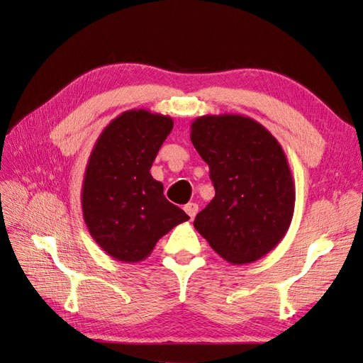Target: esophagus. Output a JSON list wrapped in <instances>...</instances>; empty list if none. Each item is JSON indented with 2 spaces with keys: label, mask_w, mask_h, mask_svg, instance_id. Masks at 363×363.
<instances>
[{
  "label": "esophagus",
  "mask_w": 363,
  "mask_h": 363,
  "mask_svg": "<svg viewBox=\"0 0 363 363\" xmlns=\"http://www.w3.org/2000/svg\"><path fill=\"white\" fill-rule=\"evenodd\" d=\"M184 212L188 213L191 218H195V215L199 213V204L196 203H188L184 206Z\"/></svg>",
  "instance_id": "1"
}]
</instances>
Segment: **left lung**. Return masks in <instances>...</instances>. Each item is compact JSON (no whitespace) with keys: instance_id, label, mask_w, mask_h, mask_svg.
Instances as JSON below:
<instances>
[{"instance_id":"1","label":"left lung","mask_w":363,"mask_h":363,"mask_svg":"<svg viewBox=\"0 0 363 363\" xmlns=\"http://www.w3.org/2000/svg\"><path fill=\"white\" fill-rule=\"evenodd\" d=\"M191 140L211 169L213 200L194 227L233 265L256 262L279 245L294 216L295 184L286 155L269 131L242 115H204Z\"/></svg>"}]
</instances>
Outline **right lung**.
<instances>
[{
    "label": "right lung",
    "mask_w": 363,
    "mask_h": 363,
    "mask_svg": "<svg viewBox=\"0 0 363 363\" xmlns=\"http://www.w3.org/2000/svg\"><path fill=\"white\" fill-rule=\"evenodd\" d=\"M174 127L168 115L131 108L98 136L84 171L82 208L87 230L108 256L136 263L189 216L163 195L150 172Z\"/></svg>",
    "instance_id": "1"
}]
</instances>
